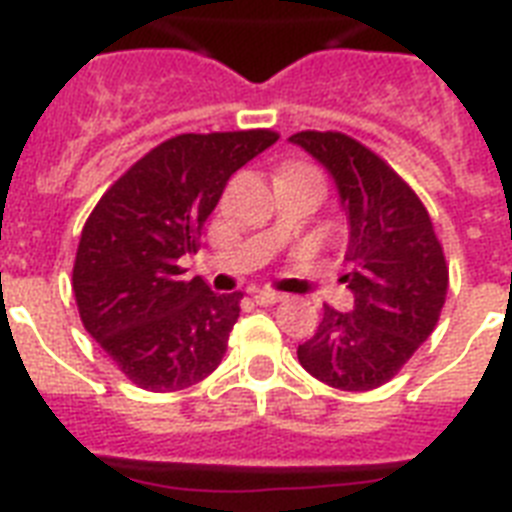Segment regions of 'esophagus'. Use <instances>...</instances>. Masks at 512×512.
I'll list each match as a JSON object with an SVG mask.
<instances>
[{
	"mask_svg": "<svg viewBox=\"0 0 512 512\" xmlns=\"http://www.w3.org/2000/svg\"><path fill=\"white\" fill-rule=\"evenodd\" d=\"M284 300V295L281 292H271V289H257L255 292V303L260 305H276Z\"/></svg>",
	"mask_w": 512,
	"mask_h": 512,
	"instance_id": "1",
	"label": "esophagus"
}]
</instances>
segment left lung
I'll return each instance as SVG.
<instances>
[{"label": "left lung", "mask_w": 512, "mask_h": 512, "mask_svg": "<svg viewBox=\"0 0 512 512\" xmlns=\"http://www.w3.org/2000/svg\"><path fill=\"white\" fill-rule=\"evenodd\" d=\"M289 143L335 180L350 228V271L342 281L353 292L348 313L324 305L316 335L297 358L337 390L380 388L436 329L449 287L444 249L417 193L358 140L308 130Z\"/></svg>", "instance_id": "obj_1"}]
</instances>
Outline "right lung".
Wrapping results in <instances>:
<instances>
[{
	"mask_svg": "<svg viewBox=\"0 0 512 512\" xmlns=\"http://www.w3.org/2000/svg\"><path fill=\"white\" fill-rule=\"evenodd\" d=\"M279 140L271 130L177 135L116 180L84 223L74 297L84 329L138 388L183 390L217 369L241 292L185 279L228 177Z\"/></svg>",
	"mask_w": 512,
	"mask_h": 512,
	"instance_id": "1",
	"label": "right lung"
}]
</instances>
